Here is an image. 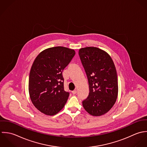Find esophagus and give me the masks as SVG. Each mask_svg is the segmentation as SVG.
Returning a JSON list of instances; mask_svg holds the SVG:
<instances>
[{
  "instance_id": "1",
  "label": "esophagus",
  "mask_w": 147,
  "mask_h": 147,
  "mask_svg": "<svg viewBox=\"0 0 147 147\" xmlns=\"http://www.w3.org/2000/svg\"><path fill=\"white\" fill-rule=\"evenodd\" d=\"M77 91L76 90H74L73 91H71V92H72V94H76L77 93Z\"/></svg>"
}]
</instances>
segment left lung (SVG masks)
<instances>
[{"label":"left lung","instance_id":"8db88e82","mask_svg":"<svg viewBox=\"0 0 147 147\" xmlns=\"http://www.w3.org/2000/svg\"><path fill=\"white\" fill-rule=\"evenodd\" d=\"M79 55L88 79L89 95L82 102L84 109L94 117L109 111L118 94L117 73L114 61L105 51L96 47L81 48Z\"/></svg>","mask_w":147,"mask_h":147}]
</instances>
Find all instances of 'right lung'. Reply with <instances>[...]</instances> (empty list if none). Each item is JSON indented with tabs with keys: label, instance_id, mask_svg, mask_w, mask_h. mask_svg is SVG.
<instances>
[{
	"label": "right lung",
	"instance_id": "right-lung-1",
	"mask_svg": "<svg viewBox=\"0 0 147 147\" xmlns=\"http://www.w3.org/2000/svg\"><path fill=\"white\" fill-rule=\"evenodd\" d=\"M75 54L74 49L55 47L42 51L34 60L28 90L33 105L41 113L55 115L65 106L69 93L64 90L62 71Z\"/></svg>",
	"mask_w": 147,
	"mask_h": 147
}]
</instances>
